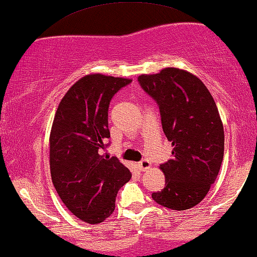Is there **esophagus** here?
I'll use <instances>...</instances> for the list:
<instances>
[{
    "label": "esophagus",
    "instance_id": "esophagus-1",
    "mask_svg": "<svg viewBox=\"0 0 257 257\" xmlns=\"http://www.w3.org/2000/svg\"><path fill=\"white\" fill-rule=\"evenodd\" d=\"M138 166H139V168H140L141 172H145V170L150 169L151 162H150V160H148V159H143L139 162V165H138Z\"/></svg>",
    "mask_w": 257,
    "mask_h": 257
}]
</instances>
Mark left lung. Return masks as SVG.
Returning a JSON list of instances; mask_svg holds the SVG:
<instances>
[{
	"mask_svg": "<svg viewBox=\"0 0 257 257\" xmlns=\"http://www.w3.org/2000/svg\"><path fill=\"white\" fill-rule=\"evenodd\" d=\"M138 81L158 104L163 132L174 147L172 159L160 165L165 188L152 198L172 210L191 209L209 192L224 158L218 107L205 84L185 70L170 67Z\"/></svg>",
	"mask_w": 257,
	"mask_h": 257,
	"instance_id": "left-lung-1",
	"label": "left lung"
}]
</instances>
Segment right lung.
I'll return each instance as SVG.
<instances>
[{"mask_svg": "<svg viewBox=\"0 0 257 257\" xmlns=\"http://www.w3.org/2000/svg\"><path fill=\"white\" fill-rule=\"evenodd\" d=\"M132 80L91 74L69 88L59 104L50 136V168L55 190L68 210L88 224L114 211L118 190L131 173L117 158L98 154L109 144L107 111Z\"/></svg>", "mask_w": 257, "mask_h": 257, "instance_id": "right-lung-1", "label": "right lung"}]
</instances>
